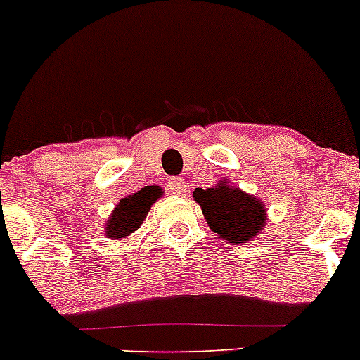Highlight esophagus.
I'll return each instance as SVG.
<instances>
[{"instance_id": "1", "label": "esophagus", "mask_w": 360, "mask_h": 360, "mask_svg": "<svg viewBox=\"0 0 360 360\" xmlns=\"http://www.w3.org/2000/svg\"><path fill=\"white\" fill-rule=\"evenodd\" d=\"M169 190L172 191V193L179 195L186 190V183H184V179H181V177H174V179L169 181Z\"/></svg>"}]
</instances>
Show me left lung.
<instances>
[{"label":"left lung","mask_w":360,"mask_h":360,"mask_svg":"<svg viewBox=\"0 0 360 360\" xmlns=\"http://www.w3.org/2000/svg\"><path fill=\"white\" fill-rule=\"evenodd\" d=\"M193 198L200 204L205 221L219 239L240 244L253 239L265 225V209L260 200L246 195L239 188L218 184L214 188L193 191Z\"/></svg>","instance_id":"left-lung-1"}]
</instances>
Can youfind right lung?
Segmentation results:
<instances>
[{
  "mask_svg": "<svg viewBox=\"0 0 360 360\" xmlns=\"http://www.w3.org/2000/svg\"><path fill=\"white\" fill-rule=\"evenodd\" d=\"M162 190L158 186H146L137 193L127 198H121L116 211L107 221V237L109 239H123V237L134 233L142 225L148 216L149 209L160 198Z\"/></svg>",
  "mask_w": 360,
  "mask_h": 360,
  "instance_id": "right-lung-1",
  "label": "right lung"
}]
</instances>
